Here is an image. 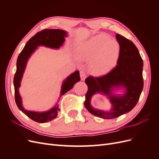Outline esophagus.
<instances>
[{"label": "esophagus", "instance_id": "1", "mask_svg": "<svg viewBox=\"0 0 159 159\" xmlns=\"http://www.w3.org/2000/svg\"><path fill=\"white\" fill-rule=\"evenodd\" d=\"M80 78L81 80H84L86 78V74H85V72L84 70H81L80 71Z\"/></svg>", "mask_w": 159, "mask_h": 159}]
</instances>
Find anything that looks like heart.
<instances>
[{
    "label": "heart",
    "mask_w": 159,
    "mask_h": 159,
    "mask_svg": "<svg viewBox=\"0 0 159 159\" xmlns=\"http://www.w3.org/2000/svg\"><path fill=\"white\" fill-rule=\"evenodd\" d=\"M120 44L105 34H99L86 42L78 52V58L91 61L90 70L95 75H102L111 70L117 63Z\"/></svg>",
    "instance_id": "heart-1"
}]
</instances>
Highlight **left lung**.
<instances>
[{
    "instance_id": "8db88e82",
    "label": "left lung",
    "mask_w": 159,
    "mask_h": 159,
    "mask_svg": "<svg viewBox=\"0 0 159 159\" xmlns=\"http://www.w3.org/2000/svg\"><path fill=\"white\" fill-rule=\"evenodd\" d=\"M115 37L120 44L117 66L104 75L96 78L89 75L85 80L88 85L85 108L95 116L105 119L116 118L131 111L137 105L143 88V61L137 48L132 41L119 34ZM120 86L126 88V93L123 96L112 95V88ZM98 92L108 95L113 105L109 112L98 110L90 105L91 97Z\"/></svg>"
}]
</instances>
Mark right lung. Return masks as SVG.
I'll use <instances>...</instances> for the list:
<instances>
[{
  "instance_id": "right-lung-1",
  "label": "right lung",
  "mask_w": 159,
  "mask_h": 159,
  "mask_svg": "<svg viewBox=\"0 0 159 159\" xmlns=\"http://www.w3.org/2000/svg\"><path fill=\"white\" fill-rule=\"evenodd\" d=\"M67 36V33L64 30L59 29H44L37 32L27 42L25 48L19 54L16 61V71L14 77V98L18 109L26 115L36 122L43 123L52 121L56 118L57 112L60 110L58 105L49 111L38 113L34 111H28L24 109L22 106L21 98L18 92V88L20 85L22 76L25 71L28 59L34 51L38 46H45L52 48H59L63 44L65 40L64 37ZM80 80L79 71H75L67 78L62 85L61 95L68 92L74 85Z\"/></svg>"
}]
</instances>
